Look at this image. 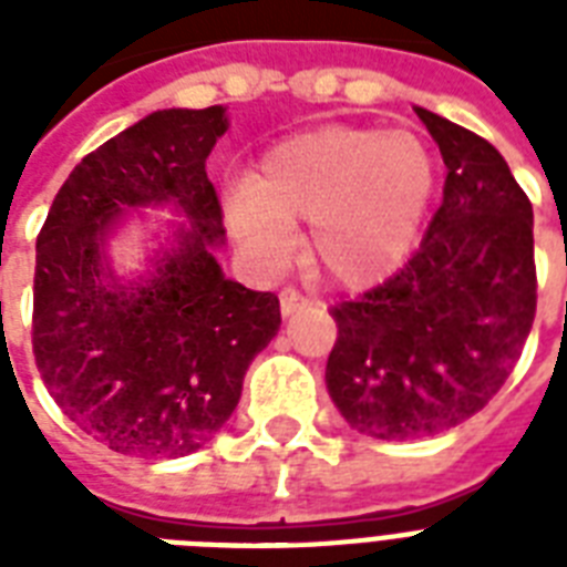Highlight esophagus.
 <instances>
[{
    "mask_svg": "<svg viewBox=\"0 0 567 567\" xmlns=\"http://www.w3.org/2000/svg\"><path fill=\"white\" fill-rule=\"evenodd\" d=\"M279 306H282V315H293V311H300L302 306H309V300H306L297 288H285V291L279 293Z\"/></svg>",
    "mask_w": 567,
    "mask_h": 567,
    "instance_id": "esophagus-1",
    "label": "esophagus"
}]
</instances>
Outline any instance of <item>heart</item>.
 <instances>
[{
  "instance_id": "heart-1",
  "label": "heart",
  "mask_w": 567,
  "mask_h": 567,
  "mask_svg": "<svg viewBox=\"0 0 567 567\" xmlns=\"http://www.w3.org/2000/svg\"><path fill=\"white\" fill-rule=\"evenodd\" d=\"M435 190V155L412 128L327 126L274 146L231 199V229L256 256L279 258L311 223L309 261L344 288L403 265Z\"/></svg>"
}]
</instances>
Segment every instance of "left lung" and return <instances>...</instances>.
<instances>
[{
	"instance_id": "8db88e82",
	"label": "left lung",
	"mask_w": 567,
	"mask_h": 567,
	"mask_svg": "<svg viewBox=\"0 0 567 567\" xmlns=\"http://www.w3.org/2000/svg\"><path fill=\"white\" fill-rule=\"evenodd\" d=\"M447 164L444 199L394 276L329 309L327 388L362 435L409 441L488 405L536 320L533 205L485 137L414 109Z\"/></svg>"
}]
</instances>
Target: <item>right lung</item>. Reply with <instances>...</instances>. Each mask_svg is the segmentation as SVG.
<instances>
[{"mask_svg":"<svg viewBox=\"0 0 567 567\" xmlns=\"http://www.w3.org/2000/svg\"><path fill=\"white\" fill-rule=\"evenodd\" d=\"M226 132L212 109L155 111L75 164L38 235L31 350L40 379L91 439L137 458L212 441L249 362L279 332V297L220 274L226 235L205 158ZM176 202L194 233L141 289H117L99 244L126 204Z\"/></svg>","mask_w":567,"mask_h":567,"instance_id":"add662e5","label":"right lung"}]
</instances>
